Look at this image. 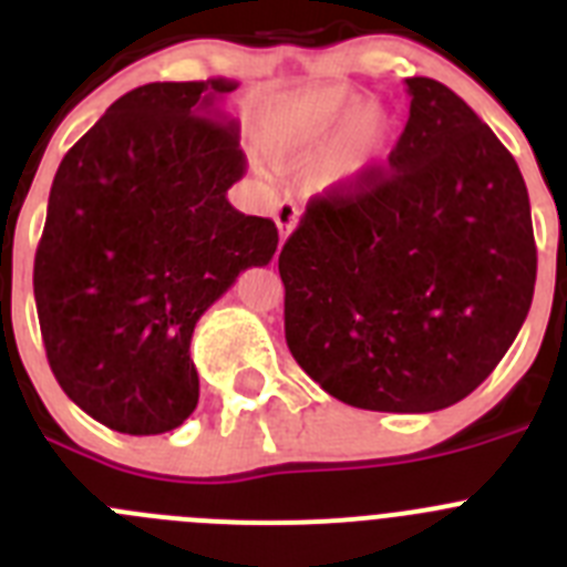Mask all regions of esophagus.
Here are the masks:
<instances>
[{"instance_id": "34e87169", "label": "esophagus", "mask_w": 567, "mask_h": 567, "mask_svg": "<svg viewBox=\"0 0 567 567\" xmlns=\"http://www.w3.org/2000/svg\"><path fill=\"white\" fill-rule=\"evenodd\" d=\"M298 218H300V213L292 202H280L278 207H275V224H278L280 240H287L289 235L295 233V227H298Z\"/></svg>"}]
</instances>
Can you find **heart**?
Listing matches in <instances>:
<instances>
[{"label": "heart", "mask_w": 567, "mask_h": 567, "mask_svg": "<svg viewBox=\"0 0 567 567\" xmlns=\"http://www.w3.org/2000/svg\"><path fill=\"white\" fill-rule=\"evenodd\" d=\"M258 142L280 169L318 173L323 187L352 189L389 155L392 124L343 87H309L267 110Z\"/></svg>", "instance_id": "obj_1"}]
</instances>
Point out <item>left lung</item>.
<instances>
[{"instance_id":"obj_1","label":"left lung","mask_w":567,"mask_h":567,"mask_svg":"<svg viewBox=\"0 0 567 567\" xmlns=\"http://www.w3.org/2000/svg\"><path fill=\"white\" fill-rule=\"evenodd\" d=\"M405 90L389 167L315 195L278 272L289 352L323 392L425 414L468 398L508 352L537 244L523 173L488 124L434 79Z\"/></svg>"}]
</instances>
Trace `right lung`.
Listing matches in <instances>:
<instances>
[{
  "instance_id": "add662e5",
  "label": "right lung",
  "mask_w": 567,
  "mask_h": 567,
  "mask_svg": "<svg viewBox=\"0 0 567 567\" xmlns=\"http://www.w3.org/2000/svg\"><path fill=\"white\" fill-rule=\"evenodd\" d=\"M229 79L124 93L62 158L33 264L59 385L122 434L173 432L198 405L195 323L278 249L269 218L227 189L247 173Z\"/></svg>"
}]
</instances>
